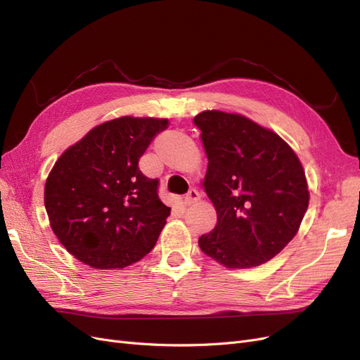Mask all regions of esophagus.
I'll use <instances>...</instances> for the list:
<instances>
[{
    "instance_id": "34e87169",
    "label": "esophagus",
    "mask_w": 360,
    "mask_h": 360,
    "mask_svg": "<svg viewBox=\"0 0 360 360\" xmlns=\"http://www.w3.org/2000/svg\"><path fill=\"white\" fill-rule=\"evenodd\" d=\"M200 198H201V195H200V192L197 189H189V192L184 195V204L191 205L193 202H197Z\"/></svg>"
}]
</instances>
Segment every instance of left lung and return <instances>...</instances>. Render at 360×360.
I'll return each mask as SVG.
<instances>
[{"instance_id":"obj_1","label":"left lung","mask_w":360,"mask_h":360,"mask_svg":"<svg viewBox=\"0 0 360 360\" xmlns=\"http://www.w3.org/2000/svg\"><path fill=\"white\" fill-rule=\"evenodd\" d=\"M209 167L204 191L217 224L198 245L228 269L266 263L296 236L308 209L307 177L276 134L238 114L204 111L193 118Z\"/></svg>"}]
</instances>
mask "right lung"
Instances as JSON below:
<instances>
[{
    "label": "right lung",
    "instance_id": "right-lung-1",
    "mask_svg": "<svg viewBox=\"0 0 360 360\" xmlns=\"http://www.w3.org/2000/svg\"><path fill=\"white\" fill-rule=\"evenodd\" d=\"M168 120L122 117L90 130L56 162L45 184L52 231L94 269H123L155 248L171 213L159 180L138 168Z\"/></svg>",
    "mask_w": 360,
    "mask_h": 360
}]
</instances>
